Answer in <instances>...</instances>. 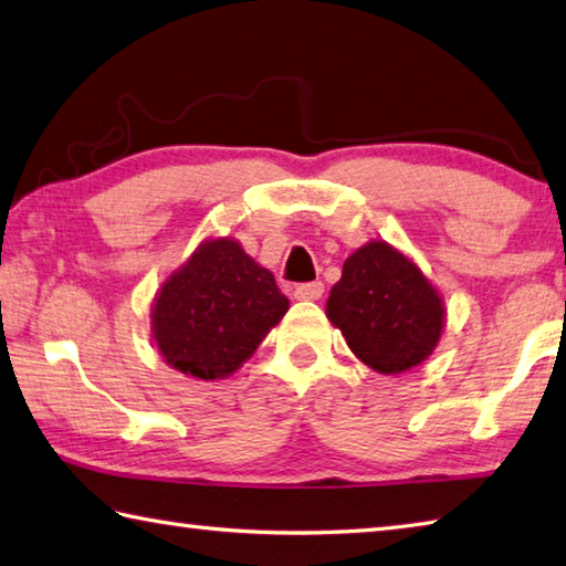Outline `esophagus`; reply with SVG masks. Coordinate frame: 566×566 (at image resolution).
Instances as JSON below:
<instances>
[{
    "label": "esophagus",
    "mask_w": 566,
    "mask_h": 566,
    "mask_svg": "<svg viewBox=\"0 0 566 566\" xmlns=\"http://www.w3.org/2000/svg\"><path fill=\"white\" fill-rule=\"evenodd\" d=\"M322 294H324V284L322 282H306V284H300L294 290L296 300H304V302H316Z\"/></svg>",
    "instance_id": "esophagus-1"
}]
</instances>
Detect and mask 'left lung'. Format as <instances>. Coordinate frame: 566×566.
Wrapping results in <instances>:
<instances>
[{
  "mask_svg": "<svg viewBox=\"0 0 566 566\" xmlns=\"http://www.w3.org/2000/svg\"><path fill=\"white\" fill-rule=\"evenodd\" d=\"M326 316L346 344L378 374H403L433 354L446 306L413 260L374 240L344 262Z\"/></svg>",
  "mask_w": 566,
  "mask_h": 566,
  "instance_id": "1",
  "label": "left lung"
}]
</instances>
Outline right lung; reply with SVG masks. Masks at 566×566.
Segmentation results:
<instances>
[{
    "label": "right lung",
    "mask_w": 566,
    "mask_h": 566,
    "mask_svg": "<svg viewBox=\"0 0 566 566\" xmlns=\"http://www.w3.org/2000/svg\"><path fill=\"white\" fill-rule=\"evenodd\" d=\"M286 310L274 274L238 240H208L163 282L150 312L153 342L168 366L214 381L238 371Z\"/></svg>",
    "instance_id": "add662e5"
}]
</instances>
